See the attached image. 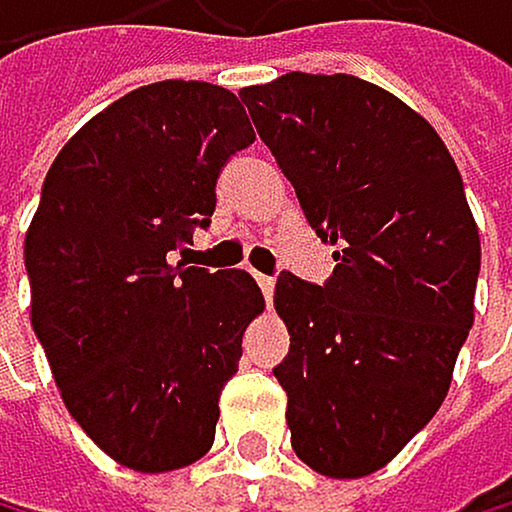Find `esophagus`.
Instances as JSON below:
<instances>
[{
  "mask_svg": "<svg viewBox=\"0 0 512 512\" xmlns=\"http://www.w3.org/2000/svg\"><path fill=\"white\" fill-rule=\"evenodd\" d=\"M256 282H259V288H262V295H266V301L272 304V291H275V278H272V275H262V272H256Z\"/></svg>",
  "mask_w": 512,
  "mask_h": 512,
  "instance_id": "1",
  "label": "esophagus"
}]
</instances>
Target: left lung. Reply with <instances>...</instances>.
<instances>
[{"instance_id": "8db88e82", "label": "left lung", "mask_w": 512, "mask_h": 512, "mask_svg": "<svg viewBox=\"0 0 512 512\" xmlns=\"http://www.w3.org/2000/svg\"><path fill=\"white\" fill-rule=\"evenodd\" d=\"M240 99L307 224L336 246L327 285L291 272L275 285L291 449L317 475L365 478L449 394L475 323V214L433 124L375 82L285 73Z\"/></svg>"}]
</instances>
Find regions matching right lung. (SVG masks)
Masks as SVG:
<instances>
[{
    "label": "right lung",
    "instance_id": "add662e5",
    "mask_svg": "<svg viewBox=\"0 0 512 512\" xmlns=\"http://www.w3.org/2000/svg\"><path fill=\"white\" fill-rule=\"evenodd\" d=\"M256 131L198 79L127 92L66 140L25 234L31 327L60 397L118 465L160 475L214 446L262 291L243 269L172 262L208 227L217 172Z\"/></svg>",
    "mask_w": 512,
    "mask_h": 512
}]
</instances>
